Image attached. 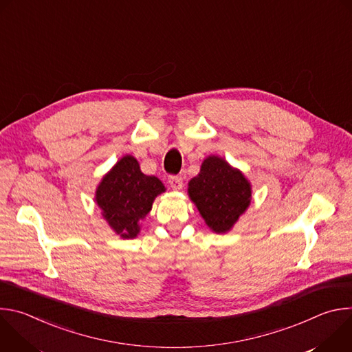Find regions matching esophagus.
Segmentation results:
<instances>
[{
    "instance_id": "obj_1",
    "label": "esophagus",
    "mask_w": 352,
    "mask_h": 352,
    "mask_svg": "<svg viewBox=\"0 0 352 352\" xmlns=\"http://www.w3.org/2000/svg\"><path fill=\"white\" fill-rule=\"evenodd\" d=\"M168 185L174 189V190H179L182 188V178L177 177V175H171L168 178Z\"/></svg>"
}]
</instances>
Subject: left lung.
Wrapping results in <instances>:
<instances>
[{
  "label": "left lung",
  "instance_id": "obj_1",
  "mask_svg": "<svg viewBox=\"0 0 352 352\" xmlns=\"http://www.w3.org/2000/svg\"><path fill=\"white\" fill-rule=\"evenodd\" d=\"M188 196L213 232L227 234L248 210L252 185L241 170L210 155L188 182Z\"/></svg>",
  "mask_w": 352,
  "mask_h": 352
}]
</instances>
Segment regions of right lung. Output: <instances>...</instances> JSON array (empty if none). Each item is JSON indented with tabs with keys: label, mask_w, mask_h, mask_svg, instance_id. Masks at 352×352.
Listing matches in <instances>:
<instances>
[{
	"label": "right lung",
	"mask_w": 352,
	"mask_h": 352,
	"mask_svg": "<svg viewBox=\"0 0 352 352\" xmlns=\"http://www.w3.org/2000/svg\"><path fill=\"white\" fill-rule=\"evenodd\" d=\"M164 192L166 186L157 177L143 174L138 160L125 155L98 182L94 202L117 235L133 239L140 232V221L152 210L155 199Z\"/></svg>",
	"instance_id": "add662e5"
}]
</instances>
